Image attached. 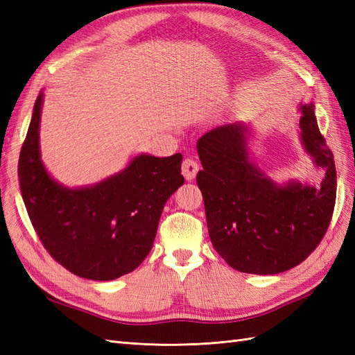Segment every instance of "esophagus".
<instances>
[{"instance_id":"1","label":"esophagus","mask_w":355,"mask_h":355,"mask_svg":"<svg viewBox=\"0 0 355 355\" xmlns=\"http://www.w3.org/2000/svg\"><path fill=\"white\" fill-rule=\"evenodd\" d=\"M198 169H200V166H198L197 160H193V158H184L183 164H182V173L186 180H193L195 175H197Z\"/></svg>"}]
</instances>
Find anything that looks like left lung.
I'll use <instances>...</instances> for the list:
<instances>
[{
	"label": "left lung",
	"mask_w": 355,
	"mask_h": 355,
	"mask_svg": "<svg viewBox=\"0 0 355 355\" xmlns=\"http://www.w3.org/2000/svg\"><path fill=\"white\" fill-rule=\"evenodd\" d=\"M306 153L325 169L320 187L277 186L248 162L244 123L216 126L197 143L202 171L197 183L206 209L209 236L232 268L276 275L299 266L325 236L333 218L337 173L313 103L300 107Z\"/></svg>",
	"instance_id": "obj_1"
}]
</instances>
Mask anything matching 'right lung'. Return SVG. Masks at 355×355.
<instances>
[{"instance_id": "right-lung-1", "label": "right lung", "mask_w": 355, "mask_h": 355, "mask_svg": "<svg viewBox=\"0 0 355 355\" xmlns=\"http://www.w3.org/2000/svg\"><path fill=\"white\" fill-rule=\"evenodd\" d=\"M42 93L18 163L21 195L36 235L51 258L73 275L111 281L149 254L164 202L184 183L182 154L139 155L105 182L67 189L44 169L40 155Z\"/></svg>"}]
</instances>
